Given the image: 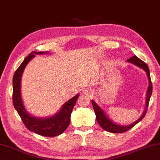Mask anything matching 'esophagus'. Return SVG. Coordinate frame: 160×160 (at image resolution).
I'll list each match as a JSON object with an SVG mask.
<instances>
[{
  "label": "esophagus",
  "mask_w": 160,
  "mask_h": 160,
  "mask_svg": "<svg viewBox=\"0 0 160 160\" xmlns=\"http://www.w3.org/2000/svg\"><path fill=\"white\" fill-rule=\"evenodd\" d=\"M83 94L86 96H88V97H90V96H92V94H93V92L92 90L90 88H87L83 90Z\"/></svg>",
  "instance_id": "1"
}]
</instances>
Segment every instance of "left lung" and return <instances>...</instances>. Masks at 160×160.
<instances>
[{"mask_svg": "<svg viewBox=\"0 0 160 160\" xmlns=\"http://www.w3.org/2000/svg\"><path fill=\"white\" fill-rule=\"evenodd\" d=\"M127 62L133 63L134 65L138 66L139 68L143 69V70L146 72L148 78L149 86H148V89L147 94H146V108H145L144 112L143 114H142V115L141 116V118L138 119V120H136L133 123L131 124L130 125L122 126V125H119V124H116L115 123L113 122L112 121L110 120V119L107 117V115H106V113L104 112L103 110L101 109L100 107L94 102V101L92 100V103L93 106V108H94V112L96 114V118H97V122L104 130H106V131H107V132H109L124 133V132H127V131H128L129 129H130L131 128H132L133 126H135L136 124L138 123L139 122H140L142 119L145 117V115H146L147 110H148V105H149L150 98L151 97V94H152V82H151L150 71H149V68H148V65L136 56H133L132 57L129 58V59L127 60Z\"/></svg>", "mask_w": 160, "mask_h": 160, "instance_id": "1", "label": "left lung"}]
</instances>
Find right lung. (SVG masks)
<instances>
[{"label": "right lung", "mask_w": 160, "mask_h": 160, "mask_svg": "<svg viewBox=\"0 0 160 160\" xmlns=\"http://www.w3.org/2000/svg\"><path fill=\"white\" fill-rule=\"evenodd\" d=\"M47 52H32L25 58L22 64L14 72L12 80L13 93L12 101L14 108L18 112L25 127L34 133L42 136L54 137L60 135L67 129L71 122V115L74 108L79 94L75 95L63 104L62 108L57 114L50 118H38L30 115L24 108L21 97V78L26 66L33 58L35 54L48 53Z\"/></svg>", "instance_id": "obj_1"}]
</instances>
